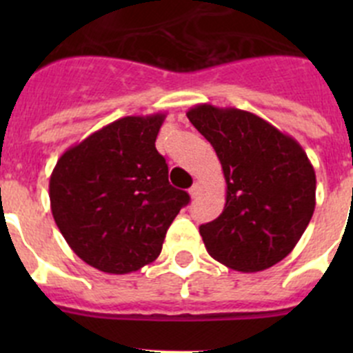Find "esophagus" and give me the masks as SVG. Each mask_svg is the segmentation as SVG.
<instances>
[{
    "mask_svg": "<svg viewBox=\"0 0 353 353\" xmlns=\"http://www.w3.org/2000/svg\"><path fill=\"white\" fill-rule=\"evenodd\" d=\"M201 193H203V183L196 181V183L193 184V188L190 190V194H191V198H198Z\"/></svg>",
    "mask_w": 353,
    "mask_h": 353,
    "instance_id": "1",
    "label": "esophagus"
}]
</instances>
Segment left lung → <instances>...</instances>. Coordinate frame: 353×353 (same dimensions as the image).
<instances>
[{
    "instance_id": "obj_1",
    "label": "left lung",
    "mask_w": 353,
    "mask_h": 353,
    "mask_svg": "<svg viewBox=\"0 0 353 353\" xmlns=\"http://www.w3.org/2000/svg\"><path fill=\"white\" fill-rule=\"evenodd\" d=\"M186 116L215 148L227 184L223 212L199 227L208 254L244 273L282 261L316 206V172L304 148L248 110L198 104Z\"/></svg>"
}]
</instances>
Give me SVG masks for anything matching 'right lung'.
Wrapping results in <instances>:
<instances>
[{
    "instance_id": "add662e5",
    "label": "right lung",
    "mask_w": 353,
    "mask_h": 353,
    "mask_svg": "<svg viewBox=\"0 0 353 353\" xmlns=\"http://www.w3.org/2000/svg\"><path fill=\"white\" fill-rule=\"evenodd\" d=\"M165 114L126 116L73 145L49 179L51 212L74 254L112 275L159 258L169 225L190 203L169 184L155 140Z\"/></svg>"
}]
</instances>
